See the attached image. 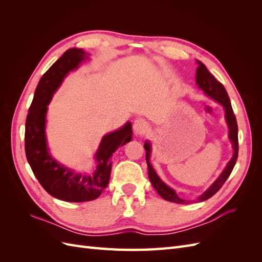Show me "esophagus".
<instances>
[{"instance_id": "1", "label": "esophagus", "mask_w": 262, "mask_h": 262, "mask_svg": "<svg viewBox=\"0 0 262 262\" xmlns=\"http://www.w3.org/2000/svg\"><path fill=\"white\" fill-rule=\"evenodd\" d=\"M148 128V125L144 119H137L133 123V131L136 134H144Z\"/></svg>"}]
</instances>
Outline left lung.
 Masks as SVG:
<instances>
[{
  "instance_id": "8db88e82",
  "label": "left lung",
  "mask_w": 262,
  "mask_h": 262,
  "mask_svg": "<svg viewBox=\"0 0 262 262\" xmlns=\"http://www.w3.org/2000/svg\"><path fill=\"white\" fill-rule=\"evenodd\" d=\"M198 63H199V67H198V70H196V84L199 85L200 89L205 94H207L208 96H210L214 100L220 102L221 105H223V107L225 109L226 122H227L228 128H229V139H231V141H232L233 148H234V154H233L232 160L228 162L223 172H222L220 177L215 181H214V184L207 190V191H205L201 196H199L196 199L198 202H201V201H205V200L210 199L211 196L215 194L222 188V186L225 184V181L227 180L229 175H231V172L236 164L237 157H238V126H237L236 117L234 115L231 100H229V97H228L225 87L223 86V84L220 83L217 80H215V77H214L209 72V70L205 68L203 63H201L200 61H198ZM144 148L146 150L145 158H146V163H147L148 178H149L150 182H152V185L155 188L157 193L160 194L163 199L170 201V202L182 203V204L189 203L190 201H186L184 199H181V198H179L177 195V193L173 191L171 188L166 186L164 182L160 179V177L157 176V173L155 172V170L152 167V165H150V163H149L150 145H149V143H147V142L146 143H144Z\"/></svg>"
}]
</instances>
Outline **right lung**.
I'll return each instance as SVG.
<instances>
[{"label": "right lung", "mask_w": 262, "mask_h": 262, "mask_svg": "<svg viewBox=\"0 0 262 262\" xmlns=\"http://www.w3.org/2000/svg\"><path fill=\"white\" fill-rule=\"evenodd\" d=\"M85 58L82 49L72 48L53 63L38 83L25 125V152L31 170L47 192L68 202H85L98 198L110 179L113 153L132 139L130 122L105 136L96 153L97 169L90 175L75 173L49 155L45 134L47 106L64 76Z\"/></svg>", "instance_id": "add662e5"}]
</instances>
